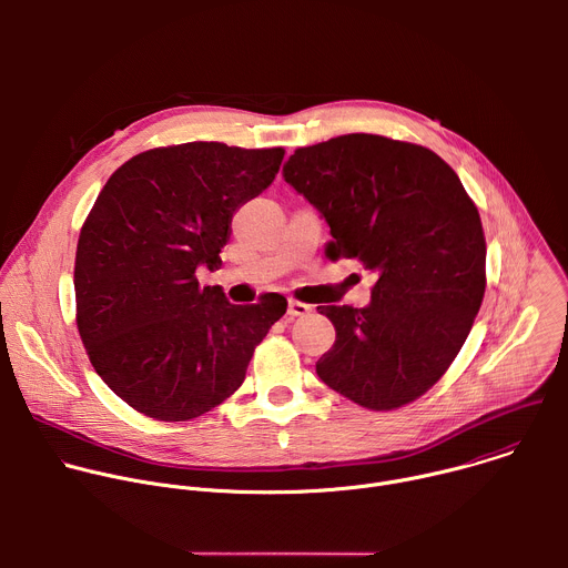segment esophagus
I'll return each mask as SVG.
<instances>
[{"label":"esophagus","instance_id":"esophagus-1","mask_svg":"<svg viewBox=\"0 0 568 568\" xmlns=\"http://www.w3.org/2000/svg\"><path fill=\"white\" fill-rule=\"evenodd\" d=\"M307 312H312V305H307V303H303V301H296V298H290V301H287V314H290V316H303V314H307Z\"/></svg>","mask_w":568,"mask_h":568}]
</instances>
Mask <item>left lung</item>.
Wrapping results in <instances>:
<instances>
[{
    "label": "left lung",
    "instance_id": "obj_1",
    "mask_svg": "<svg viewBox=\"0 0 568 568\" xmlns=\"http://www.w3.org/2000/svg\"><path fill=\"white\" fill-rule=\"evenodd\" d=\"M283 178L328 222L326 256L375 274L366 307H316L337 331L316 375L366 409L414 402L463 348L485 292L483 226L458 175L429 148L344 134L298 148Z\"/></svg>",
    "mask_w": 568,
    "mask_h": 568
}]
</instances>
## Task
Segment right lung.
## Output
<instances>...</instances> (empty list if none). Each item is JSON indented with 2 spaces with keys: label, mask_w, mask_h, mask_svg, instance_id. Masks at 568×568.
<instances>
[{
  "label": "right lung",
  "mask_w": 568,
  "mask_h": 568,
  "mask_svg": "<svg viewBox=\"0 0 568 568\" xmlns=\"http://www.w3.org/2000/svg\"><path fill=\"white\" fill-rule=\"evenodd\" d=\"M285 150L217 141L154 148L108 180L75 250V323L101 379L139 414L180 423L245 382L285 314L281 294L233 305L215 272L233 213L276 178Z\"/></svg>",
  "instance_id": "obj_1"
}]
</instances>
